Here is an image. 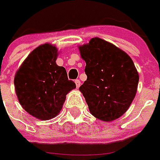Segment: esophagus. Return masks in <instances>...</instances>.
Instances as JSON below:
<instances>
[{"label": "esophagus", "instance_id": "34e87169", "mask_svg": "<svg viewBox=\"0 0 160 160\" xmlns=\"http://www.w3.org/2000/svg\"><path fill=\"white\" fill-rule=\"evenodd\" d=\"M75 83H76V85H77V88H79V87H80V85H81V82L77 79V80L75 81Z\"/></svg>", "mask_w": 160, "mask_h": 160}]
</instances>
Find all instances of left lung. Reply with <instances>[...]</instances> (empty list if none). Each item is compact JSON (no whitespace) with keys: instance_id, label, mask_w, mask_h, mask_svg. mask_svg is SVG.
Returning a JSON list of instances; mask_svg holds the SVG:
<instances>
[{"instance_id":"left-lung-1","label":"left lung","mask_w":160,"mask_h":160,"mask_svg":"<svg viewBox=\"0 0 160 160\" xmlns=\"http://www.w3.org/2000/svg\"><path fill=\"white\" fill-rule=\"evenodd\" d=\"M78 48L87 76L79 90L90 112L102 121L118 119L129 108L137 92L139 74L132 58L99 37Z\"/></svg>"}]
</instances>
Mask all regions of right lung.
<instances>
[{
	"mask_svg": "<svg viewBox=\"0 0 160 160\" xmlns=\"http://www.w3.org/2000/svg\"><path fill=\"white\" fill-rule=\"evenodd\" d=\"M57 47L44 43L23 61L14 77L15 91L22 108L34 118L49 120L58 116L67 94L76 88L67 71L56 63Z\"/></svg>",
	"mask_w": 160,
	"mask_h": 160,
	"instance_id": "obj_1",
	"label": "right lung"
}]
</instances>
